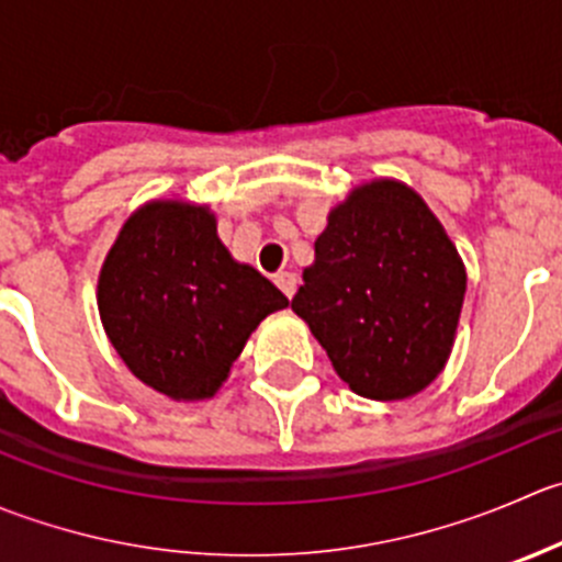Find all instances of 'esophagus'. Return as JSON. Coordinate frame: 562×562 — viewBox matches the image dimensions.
<instances>
[{
    "instance_id": "obj_1",
    "label": "esophagus",
    "mask_w": 562,
    "mask_h": 562,
    "mask_svg": "<svg viewBox=\"0 0 562 562\" xmlns=\"http://www.w3.org/2000/svg\"><path fill=\"white\" fill-rule=\"evenodd\" d=\"M274 282L288 299H293V293H296V288H299V280H296V274H293V271H277Z\"/></svg>"
}]
</instances>
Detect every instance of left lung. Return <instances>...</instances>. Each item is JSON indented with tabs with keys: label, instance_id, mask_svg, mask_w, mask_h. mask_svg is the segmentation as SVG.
Listing matches in <instances>:
<instances>
[{
	"label": "left lung",
	"instance_id": "8db88e82",
	"mask_svg": "<svg viewBox=\"0 0 562 562\" xmlns=\"http://www.w3.org/2000/svg\"><path fill=\"white\" fill-rule=\"evenodd\" d=\"M291 310L335 373L370 401H406L448 364L467 269L426 200L395 178L346 194L315 238Z\"/></svg>",
	"mask_w": 562,
	"mask_h": 562
}]
</instances>
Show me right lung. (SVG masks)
<instances>
[{
    "label": "right lung",
    "mask_w": 562,
    "mask_h": 562,
    "mask_svg": "<svg viewBox=\"0 0 562 562\" xmlns=\"http://www.w3.org/2000/svg\"><path fill=\"white\" fill-rule=\"evenodd\" d=\"M98 315L125 368L170 401H209L285 293L238 263L211 205L156 198L120 227L98 274Z\"/></svg>",
    "instance_id": "1"
}]
</instances>
